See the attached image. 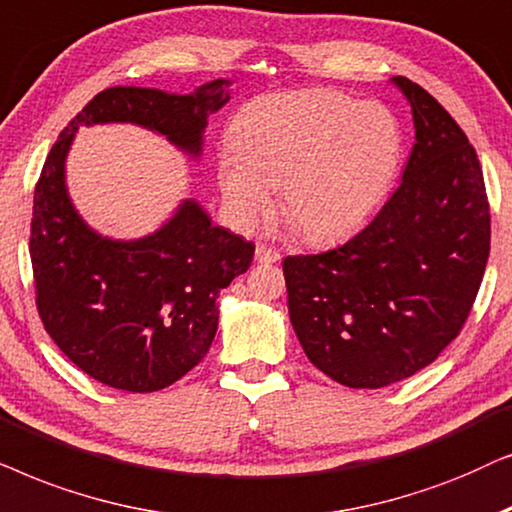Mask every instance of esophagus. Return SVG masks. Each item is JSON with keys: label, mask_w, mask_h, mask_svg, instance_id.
<instances>
[{"label": "esophagus", "mask_w": 512, "mask_h": 512, "mask_svg": "<svg viewBox=\"0 0 512 512\" xmlns=\"http://www.w3.org/2000/svg\"><path fill=\"white\" fill-rule=\"evenodd\" d=\"M255 260L260 264H274V262L281 260V252H278L276 248H271V245H257Z\"/></svg>", "instance_id": "1"}]
</instances>
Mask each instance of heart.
Listing matches in <instances>:
<instances>
[{"instance_id": "1", "label": "heart", "mask_w": 512, "mask_h": 512, "mask_svg": "<svg viewBox=\"0 0 512 512\" xmlns=\"http://www.w3.org/2000/svg\"><path fill=\"white\" fill-rule=\"evenodd\" d=\"M217 187L234 220L269 213L271 187L306 241L358 229L391 192L403 161V126L386 105L330 88L264 95L231 121Z\"/></svg>"}]
</instances>
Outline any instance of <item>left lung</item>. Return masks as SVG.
I'll return each mask as SVG.
<instances>
[{"label": "left lung", "instance_id": "left-lung-1", "mask_svg": "<svg viewBox=\"0 0 512 512\" xmlns=\"http://www.w3.org/2000/svg\"><path fill=\"white\" fill-rule=\"evenodd\" d=\"M391 81L410 102L417 138L400 187L346 243L283 260L299 344L349 388L395 384L440 356L473 309L492 238L466 133L419 84Z\"/></svg>", "mask_w": 512, "mask_h": 512}]
</instances>
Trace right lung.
<instances>
[{"mask_svg":"<svg viewBox=\"0 0 512 512\" xmlns=\"http://www.w3.org/2000/svg\"><path fill=\"white\" fill-rule=\"evenodd\" d=\"M229 81L189 95L114 86L74 117L34 187L30 257L39 318L88 377L131 393L161 391L196 367L217 332L220 290L248 271L255 245L217 227L194 199L154 234L117 241L88 227L65 185L79 126L135 124L201 156L208 114L229 102Z\"/></svg>","mask_w":512,"mask_h":512,"instance_id":"obj_1","label":"right lung"}]
</instances>
